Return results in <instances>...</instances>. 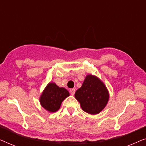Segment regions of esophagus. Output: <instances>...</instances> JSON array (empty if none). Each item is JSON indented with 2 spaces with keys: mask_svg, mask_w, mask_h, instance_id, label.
<instances>
[{
  "mask_svg": "<svg viewBox=\"0 0 146 146\" xmlns=\"http://www.w3.org/2000/svg\"><path fill=\"white\" fill-rule=\"evenodd\" d=\"M75 89L74 88H72V89H70V94H71V95H74V94H75Z\"/></svg>",
  "mask_w": 146,
  "mask_h": 146,
  "instance_id": "1",
  "label": "esophagus"
}]
</instances>
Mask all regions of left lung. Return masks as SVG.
<instances>
[{
  "instance_id": "1",
  "label": "left lung",
  "mask_w": 146,
  "mask_h": 146,
  "mask_svg": "<svg viewBox=\"0 0 146 146\" xmlns=\"http://www.w3.org/2000/svg\"><path fill=\"white\" fill-rule=\"evenodd\" d=\"M76 99L83 111L92 115L101 112L108 102L110 94L104 83L92 74H88L82 85L75 92Z\"/></svg>"
}]
</instances>
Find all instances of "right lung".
<instances>
[{
  "label": "right lung",
  "instance_id": "right-lung-1",
  "mask_svg": "<svg viewBox=\"0 0 146 146\" xmlns=\"http://www.w3.org/2000/svg\"><path fill=\"white\" fill-rule=\"evenodd\" d=\"M70 94L64 88L59 87L54 82L47 84L40 96V103L48 112H56L60 108L62 102Z\"/></svg>",
  "mask_w": 146,
  "mask_h": 146
}]
</instances>
